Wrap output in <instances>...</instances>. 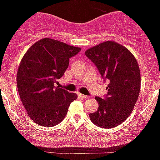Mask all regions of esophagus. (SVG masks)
Returning a JSON list of instances; mask_svg holds the SVG:
<instances>
[{"instance_id": "34e87169", "label": "esophagus", "mask_w": 160, "mask_h": 160, "mask_svg": "<svg viewBox=\"0 0 160 160\" xmlns=\"http://www.w3.org/2000/svg\"><path fill=\"white\" fill-rule=\"evenodd\" d=\"M78 96L80 97V98H83V99H87V98H88L89 97L87 96V95H84V94H82V93H78Z\"/></svg>"}]
</instances>
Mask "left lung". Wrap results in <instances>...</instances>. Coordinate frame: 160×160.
Instances as JSON below:
<instances>
[{"label": "left lung", "instance_id": "left-lung-1", "mask_svg": "<svg viewBox=\"0 0 160 160\" xmlns=\"http://www.w3.org/2000/svg\"><path fill=\"white\" fill-rule=\"evenodd\" d=\"M85 55L96 66L104 82L108 83L104 98L95 97L99 107L90 114V120L101 128L118 126L130 115L139 95L138 62L129 50L112 41L90 48Z\"/></svg>", "mask_w": 160, "mask_h": 160}]
</instances>
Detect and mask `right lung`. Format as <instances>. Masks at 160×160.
Listing matches in <instances>:
<instances>
[{
  "label": "right lung",
  "mask_w": 160,
  "mask_h": 160,
  "mask_svg": "<svg viewBox=\"0 0 160 160\" xmlns=\"http://www.w3.org/2000/svg\"><path fill=\"white\" fill-rule=\"evenodd\" d=\"M81 50L52 38L32 45L22 58L17 73L20 98L32 120L44 127L62 122L77 93L54 84L63 76L70 58Z\"/></svg>",
  "instance_id": "right-lung-1"
}]
</instances>
